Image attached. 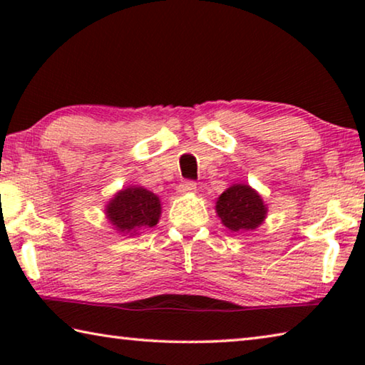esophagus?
<instances>
[{"label":"esophagus","instance_id":"1","mask_svg":"<svg viewBox=\"0 0 365 365\" xmlns=\"http://www.w3.org/2000/svg\"><path fill=\"white\" fill-rule=\"evenodd\" d=\"M196 183L193 180H183L178 185V193H195Z\"/></svg>","mask_w":365,"mask_h":365}]
</instances>
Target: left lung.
I'll use <instances>...</instances> for the list:
<instances>
[{"mask_svg": "<svg viewBox=\"0 0 365 365\" xmlns=\"http://www.w3.org/2000/svg\"><path fill=\"white\" fill-rule=\"evenodd\" d=\"M215 212L232 232L255 230L267 215V206L261 195L250 185L235 183L217 197Z\"/></svg>", "mask_w": 365, "mask_h": 365, "instance_id": "left-lung-1", "label": "left lung"}]
</instances>
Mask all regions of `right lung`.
Listing matches in <instances>:
<instances>
[{
  "mask_svg": "<svg viewBox=\"0 0 365 365\" xmlns=\"http://www.w3.org/2000/svg\"><path fill=\"white\" fill-rule=\"evenodd\" d=\"M106 217L117 233L140 235L154 227L160 217V200L153 191L141 187H128L115 193L106 205Z\"/></svg>",
  "mask_w": 365,
  "mask_h": 365,
  "instance_id": "obj_1",
  "label": "right lung"
}]
</instances>
